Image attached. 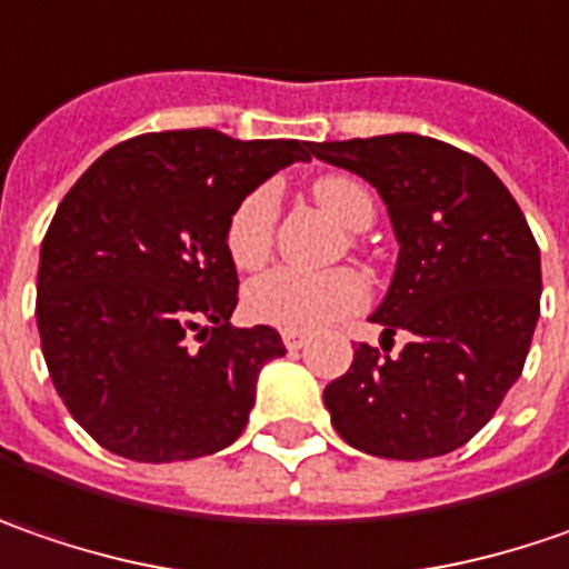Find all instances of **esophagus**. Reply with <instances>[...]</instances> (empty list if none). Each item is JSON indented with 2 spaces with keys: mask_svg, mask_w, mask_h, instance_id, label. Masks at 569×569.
I'll return each instance as SVG.
<instances>
[{
  "mask_svg": "<svg viewBox=\"0 0 569 569\" xmlns=\"http://www.w3.org/2000/svg\"><path fill=\"white\" fill-rule=\"evenodd\" d=\"M281 342L288 346V352H298L307 346V336L300 329H281Z\"/></svg>",
  "mask_w": 569,
  "mask_h": 569,
  "instance_id": "34e87169",
  "label": "esophagus"
}]
</instances>
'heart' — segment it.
<instances>
[{"label": "heart", "instance_id": "b5f03b06", "mask_svg": "<svg viewBox=\"0 0 569 569\" xmlns=\"http://www.w3.org/2000/svg\"><path fill=\"white\" fill-rule=\"evenodd\" d=\"M317 204L349 230H365L375 220V198L352 176H320L313 182ZM278 198L274 188L252 191L227 223V252L240 269H259L271 252ZM368 298L361 274L352 269L300 271L274 269L256 278L246 291L252 320L284 329H320L349 317Z\"/></svg>", "mask_w": 569, "mask_h": 569}]
</instances>
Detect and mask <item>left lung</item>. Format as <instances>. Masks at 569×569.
Returning <instances> with one entry per match:
<instances>
[{"mask_svg":"<svg viewBox=\"0 0 569 569\" xmlns=\"http://www.w3.org/2000/svg\"><path fill=\"white\" fill-rule=\"evenodd\" d=\"M313 157L387 204L400 252L371 323L381 339L407 332L397 356L356 346L352 368L323 390L332 426L375 458L448 455L490 422L526 365L541 313L526 213L487 162L432 137L323 140Z\"/></svg>","mask_w":569,"mask_h":569,"instance_id":"left-lung-1","label":"left lung"}]
</instances>
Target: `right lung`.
I'll list each match as a JSON object with an SVG mask.
<instances>
[{
  "label": "right lung",
  "instance_id": "right-lung-1",
  "mask_svg": "<svg viewBox=\"0 0 569 569\" xmlns=\"http://www.w3.org/2000/svg\"><path fill=\"white\" fill-rule=\"evenodd\" d=\"M310 153L307 140L208 128L140 133L67 191L41 242L38 332L60 400L101 448L169 465L240 439L284 342L230 327L240 278L227 223Z\"/></svg>",
  "mask_w": 569,
  "mask_h": 569
}]
</instances>
